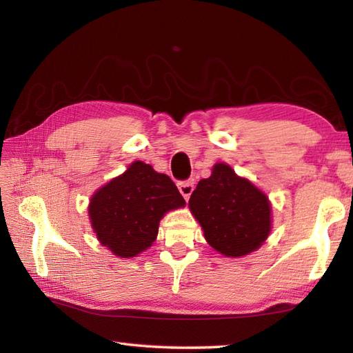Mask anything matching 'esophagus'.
<instances>
[{"instance_id": "34e87169", "label": "esophagus", "mask_w": 353, "mask_h": 353, "mask_svg": "<svg viewBox=\"0 0 353 353\" xmlns=\"http://www.w3.org/2000/svg\"><path fill=\"white\" fill-rule=\"evenodd\" d=\"M177 188L181 191V194L183 196L185 200H188L190 196L194 191V181H186V182H179Z\"/></svg>"}]
</instances>
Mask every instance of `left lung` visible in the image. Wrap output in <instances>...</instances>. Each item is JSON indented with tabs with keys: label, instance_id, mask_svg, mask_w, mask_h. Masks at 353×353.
<instances>
[{
	"label": "left lung",
	"instance_id": "obj_1",
	"mask_svg": "<svg viewBox=\"0 0 353 353\" xmlns=\"http://www.w3.org/2000/svg\"><path fill=\"white\" fill-rule=\"evenodd\" d=\"M188 205L208 244L228 258L259 249L272 230L268 197L228 163L214 165L212 174L199 182Z\"/></svg>",
	"mask_w": 353,
	"mask_h": 353
}]
</instances>
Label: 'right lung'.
Masks as SVG:
<instances>
[{"label": "right lung", "mask_w": 353, "mask_h": 353, "mask_svg": "<svg viewBox=\"0 0 353 353\" xmlns=\"http://www.w3.org/2000/svg\"><path fill=\"white\" fill-rule=\"evenodd\" d=\"M182 206L174 182L137 161L94 194L88 211L99 241L117 256L132 258L153 244L165 212Z\"/></svg>", "instance_id": "right-lung-1"}]
</instances>
